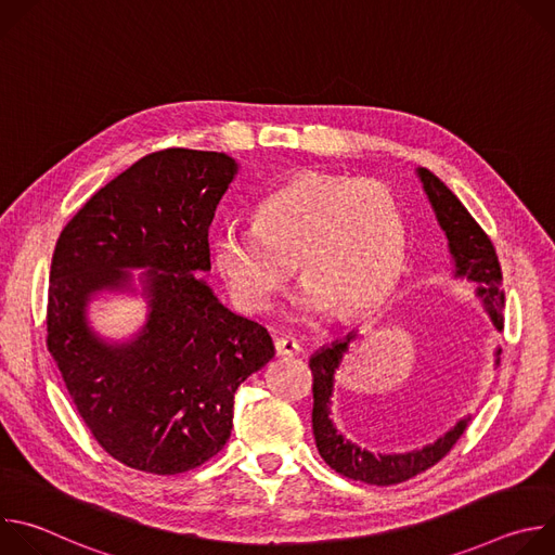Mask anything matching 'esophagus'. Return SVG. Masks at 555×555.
<instances>
[{
    "mask_svg": "<svg viewBox=\"0 0 555 555\" xmlns=\"http://www.w3.org/2000/svg\"><path fill=\"white\" fill-rule=\"evenodd\" d=\"M274 349L279 356H298L300 351V345L294 340V338H276L274 340Z\"/></svg>",
    "mask_w": 555,
    "mask_h": 555,
    "instance_id": "1",
    "label": "esophagus"
}]
</instances>
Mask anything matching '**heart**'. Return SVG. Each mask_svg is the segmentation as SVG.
Here are the masks:
<instances>
[{
    "instance_id": "heart-1",
    "label": "heart",
    "mask_w": 555,
    "mask_h": 555,
    "mask_svg": "<svg viewBox=\"0 0 555 555\" xmlns=\"http://www.w3.org/2000/svg\"><path fill=\"white\" fill-rule=\"evenodd\" d=\"M402 204L384 184L351 176L300 173L261 199L255 225L215 234L212 261L234 305L261 313L294 263L305 287L298 313L358 315L382 305L406 261Z\"/></svg>"
}]
</instances>
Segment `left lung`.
I'll list each match as a JSON object with an SVG mask.
<instances>
[{
	"label": "left lung",
	"mask_w": 555,
	"mask_h": 555,
	"mask_svg": "<svg viewBox=\"0 0 555 555\" xmlns=\"http://www.w3.org/2000/svg\"><path fill=\"white\" fill-rule=\"evenodd\" d=\"M420 178L428 193V199L437 212V219L450 242V253L456 266V276H465L467 281L477 283V294L483 298L492 323L499 332L505 330L503 307L505 294L501 287V263L494 250V244L488 232L477 223L467 208L459 202V197L428 169H420ZM356 336L349 334L345 340H336L334 345L321 349L309 360L311 369V390H313V413L311 426L315 437V448H319L325 463L338 474L353 481H362L369 486H398L415 474L439 463L452 446L461 439L469 424V415L463 417L450 433L439 437L435 443L404 452V454H373L362 450L360 446L347 441L336 433L330 420V398L334 390V373L338 371L343 356L349 349V343Z\"/></svg>",
	"instance_id": "1"
}]
</instances>
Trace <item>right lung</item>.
Instances as JSON below:
<instances>
[{
    "label": "right lung",
    "mask_w": 555,
    "mask_h": 555,
    "mask_svg": "<svg viewBox=\"0 0 555 555\" xmlns=\"http://www.w3.org/2000/svg\"><path fill=\"white\" fill-rule=\"evenodd\" d=\"M236 165L217 151L149 153L96 191L61 230L50 268L46 345L99 446L127 467L180 474L232 430L234 392L274 356L259 323L225 309L193 274L210 270L208 225ZM149 267L141 338L109 348L88 330L90 293Z\"/></svg>",
    "instance_id": "obj_1"
}]
</instances>
